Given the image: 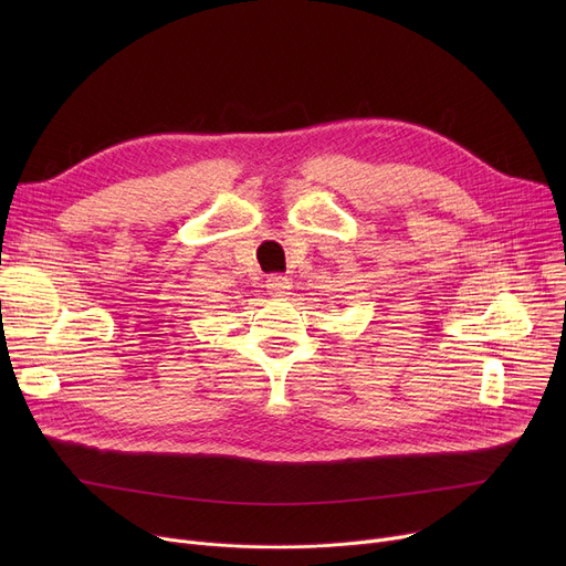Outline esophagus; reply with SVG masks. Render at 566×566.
Instances as JSON below:
<instances>
[{"label": "esophagus", "mask_w": 566, "mask_h": 566, "mask_svg": "<svg viewBox=\"0 0 566 566\" xmlns=\"http://www.w3.org/2000/svg\"><path fill=\"white\" fill-rule=\"evenodd\" d=\"M265 289H268V293L275 295V298H282V295L289 293L291 284H289V280L282 277V275H271V277L265 280Z\"/></svg>", "instance_id": "esophagus-1"}]
</instances>
